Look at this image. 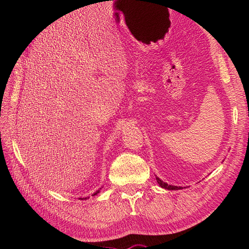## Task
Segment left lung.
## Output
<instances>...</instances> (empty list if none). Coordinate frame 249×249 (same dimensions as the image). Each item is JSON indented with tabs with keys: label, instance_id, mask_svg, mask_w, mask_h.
Masks as SVG:
<instances>
[{
	"label": "left lung",
	"instance_id": "8db88e82",
	"mask_svg": "<svg viewBox=\"0 0 249 249\" xmlns=\"http://www.w3.org/2000/svg\"><path fill=\"white\" fill-rule=\"evenodd\" d=\"M156 179H157L158 184H159L162 188H164V189H167V190H179V189H182V187H178V186L168 185L167 183L163 182V180H162V179H160V178H158V177H156Z\"/></svg>",
	"mask_w": 249,
	"mask_h": 249
}]
</instances>
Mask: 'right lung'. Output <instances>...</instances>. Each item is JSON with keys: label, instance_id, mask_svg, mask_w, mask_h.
Segmentation results:
<instances>
[{"label": "right lung", "instance_id": "1", "mask_svg": "<svg viewBox=\"0 0 249 249\" xmlns=\"http://www.w3.org/2000/svg\"><path fill=\"white\" fill-rule=\"evenodd\" d=\"M99 192H100V190H97L96 192H94V193H93V195H92V196H94V195H96V194H97V193H99Z\"/></svg>", "mask_w": 249, "mask_h": 249}]
</instances>
